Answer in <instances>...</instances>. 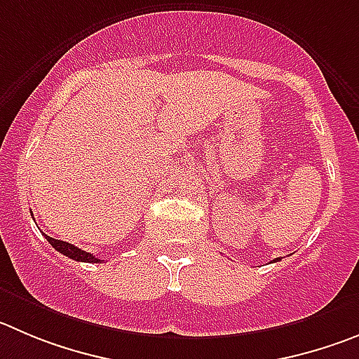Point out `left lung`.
<instances>
[{
  "label": "left lung",
  "mask_w": 359,
  "mask_h": 359,
  "mask_svg": "<svg viewBox=\"0 0 359 359\" xmlns=\"http://www.w3.org/2000/svg\"><path fill=\"white\" fill-rule=\"evenodd\" d=\"M278 260H280V259H276V260H274V262H278Z\"/></svg>",
  "instance_id": "obj_1"
}]
</instances>
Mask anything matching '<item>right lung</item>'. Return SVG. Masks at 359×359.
I'll return each mask as SVG.
<instances>
[{
    "instance_id": "right-lung-1",
    "label": "right lung",
    "mask_w": 359,
    "mask_h": 359,
    "mask_svg": "<svg viewBox=\"0 0 359 359\" xmlns=\"http://www.w3.org/2000/svg\"><path fill=\"white\" fill-rule=\"evenodd\" d=\"M46 239H48V243L51 244L55 250H58L62 255L69 257V259L76 260V262H90V264H99L102 262L100 259H97L95 255H92V253H88V251H83L81 248L74 246V244H69L65 243V241H58V239H53V237L46 236Z\"/></svg>"
}]
</instances>
